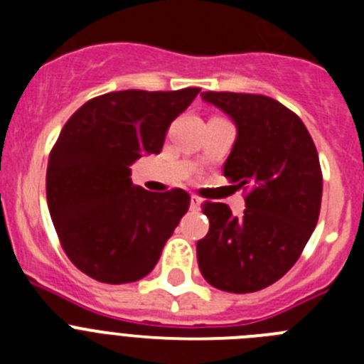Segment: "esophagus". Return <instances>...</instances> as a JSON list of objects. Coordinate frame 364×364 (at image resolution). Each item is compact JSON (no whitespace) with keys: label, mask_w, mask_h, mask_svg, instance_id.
I'll use <instances>...</instances> for the list:
<instances>
[{"label":"esophagus","mask_w":364,"mask_h":364,"mask_svg":"<svg viewBox=\"0 0 364 364\" xmlns=\"http://www.w3.org/2000/svg\"><path fill=\"white\" fill-rule=\"evenodd\" d=\"M200 205H202V198H198L197 195H193V197H191V210L198 211V210H200Z\"/></svg>","instance_id":"esophagus-1"}]
</instances>
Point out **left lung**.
Segmentation results:
<instances>
[{
	"mask_svg": "<svg viewBox=\"0 0 364 364\" xmlns=\"http://www.w3.org/2000/svg\"><path fill=\"white\" fill-rule=\"evenodd\" d=\"M237 125L224 176L244 188L246 210L233 217L204 202L210 231L197 242L198 268L218 290L252 294L297 262L321 211L323 173L306 125L277 100L244 92H202Z\"/></svg>",
	"mask_w": 364,
	"mask_h": 364,
	"instance_id": "left-lung-1",
	"label": "left lung"
}]
</instances>
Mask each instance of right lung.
Wrapping results in <instances>:
<instances>
[{"instance_id": "right-lung-1", "label": "right lung", "mask_w": 364, "mask_h": 364, "mask_svg": "<svg viewBox=\"0 0 364 364\" xmlns=\"http://www.w3.org/2000/svg\"><path fill=\"white\" fill-rule=\"evenodd\" d=\"M198 87L117 91L89 100L63 125L47 166V204L63 252L95 281L146 277L189 210L184 189L151 193L129 166L159 154L171 122Z\"/></svg>"}]
</instances>
